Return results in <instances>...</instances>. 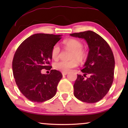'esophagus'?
<instances>
[{"label":"esophagus","instance_id":"esophagus-1","mask_svg":"<svg viewBox=\"0 0 128 128\" xmlns=\"http://www.w3.org/2000/svg\"><path fill=\"white\" fill-rule=\"evenodd\" d=\"M68 74L67 72H62V75L63 76H66V74Z\"/></svg>","mask_w":128,"mask_h":128}]
</instances>
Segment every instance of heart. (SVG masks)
Listing matches in <instances>:
<instances>
[{
    "label": "heart",
    "mask_w": 128,
    "mask_h": 128,
    "mask_svg": "<svg viewBox=\"0 0 128 128\" xmlns=\"http://www.w3.org/2000/svg\"><path fill=\"white\" fill-rule=\"evenodd\" d=\"M64 45L73 50L70 58L71 60H60L54 64V68L57 70L62 72H68L72 68L78 66V61L82 62L86 58V53L83 49V44L80 41L76 39H68L64 41ZM60 48L58 45H55L52 50V57L55 60L58 58Z\"/></svg>",
    "instance_id": "b5f03b06"
}]
</instances>
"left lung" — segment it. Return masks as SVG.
I'll return each mask as SVG.
<instances>
[{"instance_id":"1","label":"left lung","mask_w":128,"mask_h":128,"mask_svg":"<svg viewBox=\"0 0 128 128\" xmlns=\"http://www.w3.org/2000/svg\"><path fill=\"white\" fill-rule=\"evenodd\" d=\"M70 36L84 39L89 48L87 60L81 70L84 74H78L73 86L74 95L83 102H98L107 94L112 84L115 69L112 51L108 43L92 31ZM87 74L88 78H84Z\"/></svg>"}]
</instances>
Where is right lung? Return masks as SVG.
<instances>
[{"label": "right lung", "mask_w": 128, "mask_h": 128, "mask_svg": "<svg viewBox=\"0 0 128 128\" xmlns=\"http://www.w3.org/2000/svg\"><path fill=\"white\" fill-rule=\"evenodd\" d=\"M61 36L34 34L24 40L15 52L12 62L14 78L19 90L29 100L42 102L56 94L62 73L51 70L50 74H42L41 70L52 68V50Z\"/></svg>", "instance_id": "right-lung-1"}]
</instances>
